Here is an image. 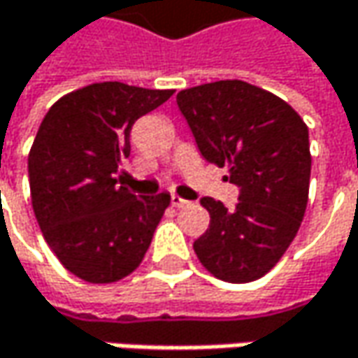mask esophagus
I'll return each instance as SVG.
<instances>
[{
    "mask_svg": "<svg viewBox=\"0 0 358 358\" xmlns=\"http://www.w3.org/2000/svg\"><path fill=\"white\" fill-rule=\"evenodd\" d=\"M172 205H174V207H188V205H190V203H188V201H186V199H182V196H178V194H172Z\"/></svg>",
    "mask_w": 358,
    "mask_h": 358,
    "instance_id": "1",
    "label": "esophagus"
}]
</instances>
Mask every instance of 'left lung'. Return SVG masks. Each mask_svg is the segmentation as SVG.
Instances as JSON below:
<instances>
[{
  "label": "left lung",
  "mask_w": 358,
  "mask_h": 358,
  "mask_svg": "<svg viewBox=\"0 0 358 358\" xmlns=\"http://www.w3.org/2000/svg\"><path fill=\"white\" fill-rule=\"evenodd\" d=\"M176 102L201 155L229 164V182L240 188L231 209L201 199L211 223L194 252L221 280H256L295 240L308 207V127L275 94L240 80L182 90Z\"/></svg>",
  "instance_id": "1"
}]
</instances>
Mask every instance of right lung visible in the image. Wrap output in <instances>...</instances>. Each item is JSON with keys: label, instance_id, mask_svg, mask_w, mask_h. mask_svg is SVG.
Wrapping results in <instances>:
<instances>
[{"label": "right lung", "instance_id": "add662e5", "mask_svg": "<svg viewBox=\"0 0 358 358\" xmlns=\"http://www.w3.org/2000/svg\"><path fill=\"white\" fill-rule=\"evenodd\" d=\"M174 90L120 82L85 85L50 106L28 155L41 231L61 264L87 282H116L143 260L170 194L122 186L137 118Z\"/></svg>", "mask_w": 358, "mask_h": 358}]
</instances>
